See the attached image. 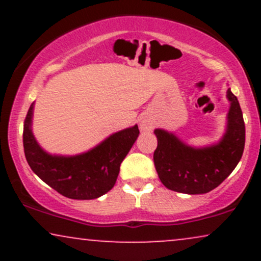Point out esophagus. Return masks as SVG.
<instances>
[{"label": "esophagus", "instance_id": "34e87169", "mask_svg": "<svg viewBox=\"0 0 261 261\" xmlns=\"http://www.w3.org/2000/svg\"><path fill=\"white\" fill-rule=\"evenodd\" d=\"M140 127H141V130H143V131H147V130H149V124H148V121H146V120H142L141 121V124H140Z\"/></svg>", "mask_w": 261, "mask_h": 261}]
</instances>
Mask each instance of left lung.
Segmentation results:
<instances>
[{"label":"left lung","instance_id":"1","mask_svg":"<svg viewBox=\"0 0 261 261\" xmlns=\"http://www.w3.org/2000/svg\"><path fill=\"white\" fill-rule=\"evenodd\" d=\"M230 101L227 130L222 140L210 147L194 148L174 134L155 128L158 145L153 153L161 181L169 190L182 194H206L228 176L244 151L245 126L237 97L227 91Z\"/></svg>","mask_w":261,"mask_h":261}]
</instances>
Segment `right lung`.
I'll return each mask as SVG.
<instances>
[{
    "instance_id": "right-lung-1",
    "label": "right lung",
    "mask_w": 261,
    "mask_h": 261,
    "mask_svg": "<svg viewBox=\"0 0 261 261\" xmlns=\"http://www.w3.org/2000/svg\"><path fill=\"white\" fill-rule=\"evenodd\" d=\"M32 103L23 126L24 154L33 172L68 199H97L115 185L120 164L139 137L137 125L110 135L97 147L82 154L64 157L46 153L32 133Z\"/></svg>"
}]
</instances>
